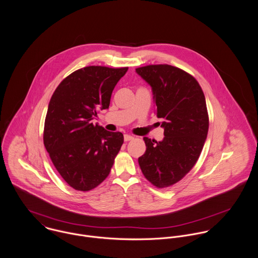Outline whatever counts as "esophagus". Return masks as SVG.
I'll return each instance as SVG.
<instances>
[{
	"instance_id": "obj_1",
	"label": "esophagus",
	"mask_w": 258,
	"mask_h": 258,
	"mask_svg": "<svg viewBox=\"0 0 258 258\" xmlns=\"http://www.w3.org/2000/svg\"><path fill=\"white\" fill-rule=\"evenodd\" d=\"M133 139H134V137L131 136V135H129V134H125V135H124V140H125L126 142L131 141V140H133Z\"/></svg>"
}]
</instances>
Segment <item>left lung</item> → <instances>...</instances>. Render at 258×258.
Instances as JSON below:
<instances>
[{"mask_svg": "<svg viewBox=\"0 0 258 258\" xmlns=\"http://www.w3.org/2000/svg\"><path fill=\"white\" fill-rule=\"evenodd\" d=\"M136 73L152 87L165 135L161 142L144 138L139 166L151 184L167 187L181 181L202 153L209 131L205 94L192 75L173 66L151 64Z\"/></svg>", "mask_w": 258, "mask_h": 258, "instance_id": "obj_1", "label": "left lung"}]
</instances>
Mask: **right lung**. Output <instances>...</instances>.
Masks as SVG:
<instances>
[{
  "label": "right lung",
  "mask_w": 258,
  "mask_h": 258,
  "mask_svg": "<svg viewBox=\"0 0 258 258\" xmlns=\"http://www.w3.org/2000/svg\"><path fill=\"white\" fill-rule=\"evenodd\" d=\"M128 68L90 66L67 76L54 90L46 112L43 144L62 179L87 191L109 175L124 142L91 120L107 109L112 91Z\"/></svg>",
  "instance_id": "add662e5"
}]
</instances>
